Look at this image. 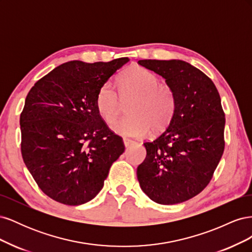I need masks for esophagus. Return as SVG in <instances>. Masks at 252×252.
<instances>
[{"label":"esophagus","instance_id":"obj_1","mask_svg":"<svg viewBox=\"0 0 252 252\" xmlns=\"http://www.w3.org/2000/svg\"><path fill=\"white\" fill-rule=\"evenodd\" d=\"M123 142H124L125 147H129V146H130L131 144H133V143H134V141H132V140H129V139H124V140H123Z\"/></svg>","mask_w":252,"mask_h":252}]
</instances>
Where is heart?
<instances>
[{
    "instance_id": "obj_1",
    "label": "heart",
    "mask_w": 252,
    "mask_h": 252,
    "mask_svg": "<svg viewBox=\"0 0 252 252\" xmlns=\"http://www.w3.org/2000/svg\"><path fill=\"white\" fill-rule=\"evenodd\" d=\"M122 101L130 100L127 105L128 116L121 118L112 125V130L130 138L146 135L150 128L161 131L171 121L177 95L168 84L159 83L158 75L142 66L129 67L119 79V94L110 83L98 88L95 95L96 111L106 123L116 121Z\"/></svg>"
}]
</instances>
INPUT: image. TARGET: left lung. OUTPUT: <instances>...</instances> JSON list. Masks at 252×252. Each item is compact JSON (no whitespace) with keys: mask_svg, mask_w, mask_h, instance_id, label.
I'll return each instance as SVG.
<instances>
[{"mask_svg":"<svg viewBox=\"0 0 252 252\" xmlns=\"http://www.w3.org/2000/svg\"><path fill=\"white\" fill-rule=\"evenodd\" d=\"M165 79L177 95L168 127L145 142L146 158L136 169L145 194L162 205L185 202L209 184L223 156L225 114L213 82L181 60H140Z\"/></svg>","mask_w":252,"mask_h":252,"instance_id":"1","label":"left lung"}]
</instances>
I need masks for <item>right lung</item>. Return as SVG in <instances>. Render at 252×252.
I'll return each mask as SVG.
<instances>
[{
  "label": "right lung",
  "mask_w": 252,
  "mask_h": 252,
  "mask_svg": "<svg viewBox=\"0 0 252 252\" xmlns=\"http://www.w3.org/2000/svg\"><path fill=\"white\" fill-rule=\"evenodd\" d=\"M127 62L70 61L28 93L20 118L23 161L52 200L70 206L91 201L124 152L123 141L98 116L95 95Z\"/></svg>",
  "instance_id": "obj_1"
}]
</instances>
